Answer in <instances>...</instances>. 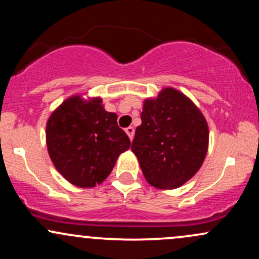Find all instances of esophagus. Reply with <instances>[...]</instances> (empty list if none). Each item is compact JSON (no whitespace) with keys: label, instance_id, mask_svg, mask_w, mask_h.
<instances>
[{"label":"esophagus","instance_id":"1","mask_svg":"<svg viewBox=\"0 0 259 259\" xmlns=\"http://www.w3.org/2000/svg\"><path fill=\"white\" fill-rule=\"evenodd\" d=\"M125 133L127 134V136H129V139L133 140L134 139V134H135V129H134L133 126H129V127H126V129H125Z\"/></svg>","mask_w":259,"mask_h":259}]
</instances>
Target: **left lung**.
Returning a JSON list of instances; mask_svg holds the SVG:
<instances>
[{"label":"left lung","mask_w":259,"mask_h":259,"mask_svg":"<svg viewBox=\"0 0 259 259\" xmlns=\"http://www.w3.org/2000/svg\"><path fill=\"white\" fill-rule=\"evenodd\" d=\"M141 120L132 151L145 179L159 190L184 185L206 158L209 129L204 115L183 92L164 88L144 101Z\"/></svg>","instance_id":"1"}]
</instances>
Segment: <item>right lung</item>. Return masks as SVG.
I'll return each instance as SVG.
<instances>
[{
	"mask_svg": "<svg viewBox=\"0 0 259 259\" xmlns=\"http://www.w3.org/2000/svg\"><path fill=\"white\" fill-rule=\"evenodd\" d=\"M107 112L101 97L73 95L59 105L46 124V144L53 165L73 185L90 189L111 174L130 140Z\"/></svg>",
	"mask_w": 259,
	"mask_h": 259,
	"instance_id": "obj_1",
	"label": "right lung"
}]
</instances>
